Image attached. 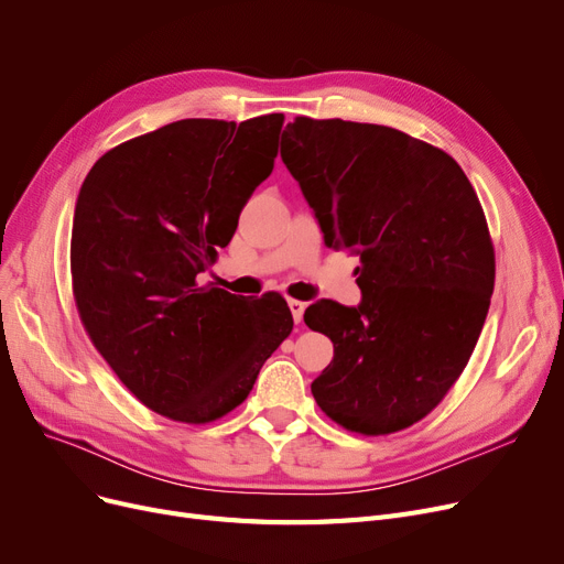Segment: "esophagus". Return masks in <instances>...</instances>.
I'll use <instances>...</instances> for the list:
<instances>
[{
	"instance_id": "obj_1",
	"label": "esophagus",
	"mask_w": 564,
	"mask_h": 564,
	"mask_svg": "<svg viewBox=\"0 0 564 564\" xmlns=\"http://www.w3.org/2000/svg\"><path fill=\"white\" fill-rule=\"evenodd\" d=\"M288 306H290V313H292L294 324H302V317H304L306 304H304V302H300V300H288Z\"/></svg>"
}]
</instances>
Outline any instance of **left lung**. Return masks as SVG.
Instances as JSON below:
<instances>
[{
    "mask_svg": "<svg viewBox=\"0 0 564 564\" xmlns=\"http://www.w3.org/2000/svg\"><path fill=\"white\" fill-rule=\"evenodd\" d=\"M281 160L324 245L361 258L359 306L322 300L304 313L334 343L313 398L345 430H404L451 391L489 311L496 264L476 189L438 148L340 118H294Z\"/></svg>",
    "mask_w": 564,
    "mask_h": 564,
    "instance_id": "1",
    "label": "left lung"
}]
</instances>
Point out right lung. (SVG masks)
I'll list each match as a JSON object with an SVG mask.
<instances>
[{
	"label": "right lung",
	"mask_w": 564,
	"mask_h": 564,
	"mask_svg": "<svg viewBox=\"0 0 564 564\" xmlns=\"http://www.w3.org/2000/svg\"><path fill=\"white\" fill-rule=\"evenodd\" d=\"M283 113L185 118L105 153L73 219V292L86 334L148 409L210 423L251 393L290 336L279 294L237 297L200 274L274 169Z\"/></svg>",
	"instance_id": "add662e5"
}]
</instances>
